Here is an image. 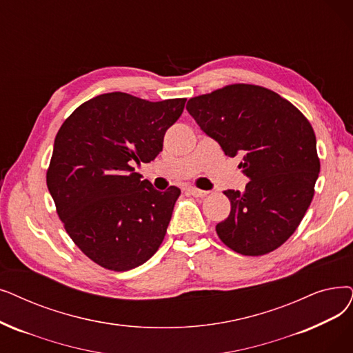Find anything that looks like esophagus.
I'll return each instance as SVG.
<instances>
[{"instance_id": "esophagus-1", "label": "esophagus", "mask_w": 353, "mask_h": 353, "mask_svg": "<svg viewBox=\"0 0 353 353\" xmlns=\"http://www.w3.org/2000/svg\"><path fill=\"white\" fill-rule=\"evenodd\" d=\"M186 192H188V193H190V194H192V196H194V197H203V196H206V194H208V192H206V190H201V189L193 188V186H189V188L186 189Z\"/></svg>"}]
</instances>
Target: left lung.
Returning a JSON list of instances; mask_svg holds the SVG:
<instances>
[{
  "instance_id": "1",
  "label": "left lung",
  "mask_w": 353,
  "mask_h": 353,
  "mask_svg": "<svg viewBox=\"0 0 353 353\" xmlns=\"http://www.w3.org/2000/svg\"><path fill=\"white\" fill-rule=\"evenodd\" d=\"M186 110L229 157L241 154L250 179L243 192L225 190L229 216L221 241L242 255L277 250L300 225L320 172L316 135L296 106L275 92L236 83L189 99Z\"/></svg>"
}]
</instances>
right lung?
I'll return each mask as SVG.
<instances>
[{
	"mask_svg": "<svg viewBox=\"0 0 353 353\" xmlns=\"http://www.w3.org/2000/svg\"><path fill=\"white\" fill-rule=\"evenodd\" d=\"M185 103L111 92L78 106L60 127L48 188L66 232L98 265L128 271L161 245L180 189L156 190L132 165L159 156Z\"/></svg>",
	"mask_w": 353,
	"mask_h": 353,
	"instance_id": "right-lung-1",
	"label": "right lung"
}]
</instances>
